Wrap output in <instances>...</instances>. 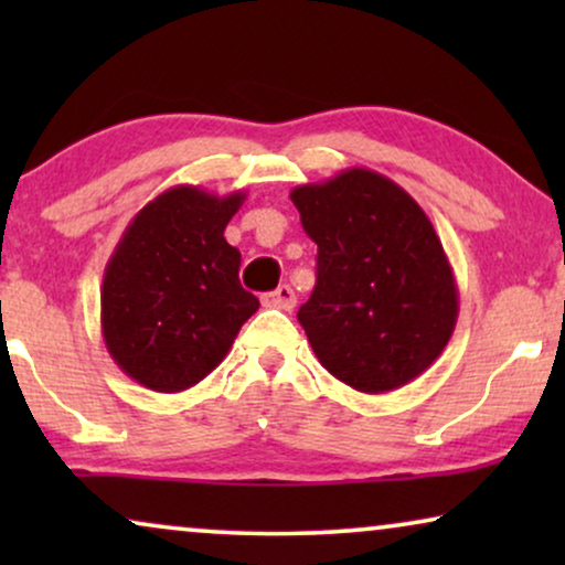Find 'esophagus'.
<instances>
[{"label":"esophagus","mask_w":565,"mask_h":565,"mask_svg":"<svg viewBox=\"0 0 565 565\" xmlns=\"http://www.w3.org/2000/svg\"><path fill=\"white\" fill-rule=\"evenodd\" d=\"M262 303L267 308H280V311H292L296 308V292H292L290 285H280V288L273 292H265L262 296Z\"/></svg>","instance_id":"esophagus-1"}]
</instances>
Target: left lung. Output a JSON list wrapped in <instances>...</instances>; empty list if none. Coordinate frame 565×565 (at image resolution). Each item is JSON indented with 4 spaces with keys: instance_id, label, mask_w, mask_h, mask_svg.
<instances>
[{
    "instance_id": "1",
    "label": "left lung",
    "mask_w": 565,
    "mask_h": 565,
    "mask_svg": "<svg viewBox=\"0 0 565 565\" xmlns=\"http://www.w3.org/2000/svg\"><path fill=\"white\" fill-rule=\"evenodd\" d=\"M290 200L319 246L316 288L298 308L313 354L360 393L412 383L443 354L460 311L427 213L365 167L300 184Z\"/></svg>"
}]
</instances>
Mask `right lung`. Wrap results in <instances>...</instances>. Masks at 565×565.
<instances>
[{
    "label": "right lung",
    "mask_w": 565,
    "mask_h": 565,
    "mask_svg": "<svg viewBox=\"0 0 565 565\" xmlns=\"http://www.w3.org/2000/svg\"><path fill=\"white\" fill-rule=\"evenodd\" d=\"M246 192L177 184L149 200L105 267L103 339L122 373L180 393L226 358L259 300L238 282L242 254L223 236Z\"/></svg>",
    "instance_id": "right-lung-1"
}]
</instances>
